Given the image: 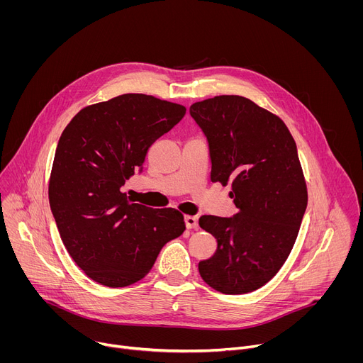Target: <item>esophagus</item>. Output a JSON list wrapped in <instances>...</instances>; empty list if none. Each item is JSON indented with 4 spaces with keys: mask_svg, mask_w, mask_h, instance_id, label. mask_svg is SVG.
Here are the masks:
<instances>
[{
    "mask_svg": "<svg viewBox=\"0 0 363 363\" xmlns=\"http://www.w3.org/2000/svg\"><path fill=\"white\" fill-rule=\"evenodd\" d=\"M186 228H198V217L196 216H185L184 217Z\"/></svg>",
    "mask_w": 363,
    "mask_h": 363,
    "instance_id": "obj_1",
    "label": "esophagus"
}]
</instances>
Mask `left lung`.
<instances>
[{
    "instance_id": "1",
    "label": "left lung",
    "mask_w": 363,
    "mask_h": 363,
    "mask_svg": "<svg viewBox=\"0 0 363 363\" xmlns=\"http://www.w3.org/2000/svg\"><path fill=\"white\" fill-rule=\"evenodd\" d=\"M189 113L208 140L211 181L231 182L238 208L231 218H199V227L217 238L214 255L198 264L199 274L224 294L254 291L287 260L307 206L296 142L279 116L242 96L196 101Z\"/></svg>"
}]
</instances>
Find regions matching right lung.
<instances>
[{
  "instance_id": "1",
  "label": "right lung",
  "mask_w": 363,
  "mask_h": 363,
  "mask_svg": "<svg viewBox=\"0 0 363 363\" xmlns=\"http://www.w3.org/2000/svg\"><path fill=\"white\" fill-rule=\"evenodd\" d=\"M185 112L178 103L126 93L83 108L63 130L48 181L50 208L70 257L96 283L139 281L161 248L185 231L178 210H153L121 191L149 146Z\"/></svg>"
}]
</instances>
